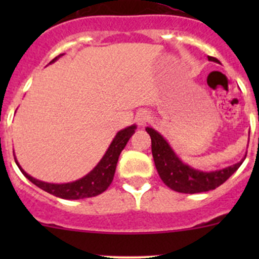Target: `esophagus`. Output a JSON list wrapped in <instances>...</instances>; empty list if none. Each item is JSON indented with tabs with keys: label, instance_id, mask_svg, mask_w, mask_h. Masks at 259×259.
I'll return each instance as SVG.
<instances>
[{
	"label": "esophagus",
	"instance_id": "esophagus-1",
	"mask_svg": "<svg viewBox=\"0 0 259 259\" xmlns=\"http://www.w3.org/2000/svg\"><path fill=\"white\" fill-rule=\"evenodd\" d=\"M150 119H151L150 114H149L146 110H139V111H138L137 116H135V120H137V122L139 125H142V126H143V125H145L146 122H148Z\"/></svg>",
	"mask_w": 259,
	"mask_h": 259
}]
</instances>
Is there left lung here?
Here are the masks:
<instances>
[{"label": "left lung", "instance_id": "obj_1", "mask_svg": "<svg viewBox=\"0 0 259 259\" xmlns=\"http://www.w3.org/2000/svg\"><path fill=\"white\" fill-rule=\"evenodd\" d=\"M208 60L218 62L215 57L208 56ZM145 130L151 138V153L159 177L166 187L176 192L194 194L215 189L242 165L245 159L244 156L238 163L218 170H200L185 164L160 133L150 126H146Z\"/></svg>", "mask_w": 259, "mask_h": 259}]
</instances>
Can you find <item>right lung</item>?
<instances>
[{"label":"right lung","mask_w":259,"mask_h":259,"mask_svg":"<svg viewBox=\"0 0 259 259\" xmlns=\"http://www.w3.org/2000/svg\"><path fill=\"white\" fill-rule=\"evenodd\" d=\"M62 55L64 54L55 57L50 64H52V62H55L56 60H59ZM135 130H137V125L135 124L126 126L125 129L119 130V132L116 133V135H115L113 142H111V144L109 145L108 150L104 154L103 158H101L100 161L95 165V168L91 171H89V173L86 174V176H83L82 178L75 180V182L62 183V184L42 182V180L33 178L30 174L26 173L22 169V166L20 165V163L17 161L16 156H15V161H16L17 166L20 168L21 173L30 180L31 183H33L36 187L41 188V189L45 190V192L50 193V194L55 195V197L72 200L96 197V195L105 192L109 188V185L111 184V182H113L115 169H116V164L117 160H119L120 153H121L122 149L125 148V145L129 142V139L132 138V135L134 134Z\"/></svg>","instance_id":"right-lung-1"}]
</instances>
